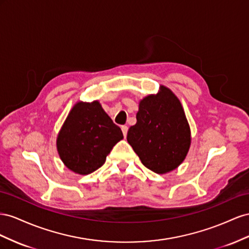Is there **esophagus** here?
Returning <instances> with one entry per match:
<instances>
[{"label": "esophagus", "instance_id": "1", "mask_svg": "<svg viewBox=\"0 0 249 249\" xmlns=\"http://www.w3.org/2000/svg\"><path fill=\"white\" fill-rule=\"evenodd\" d=\"M121 128H122V131H123L124 137H126V136H127V131H128V127H127L126 125H123L122 127H121Z\"/></svg>", "mask_w": 249, "mask_h": 249}]
</instances>
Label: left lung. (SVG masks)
<instances>
[{"label":"left lung","instance_id":"1","mask_svg":"<svg viewBox=\"0 0 249 249\" xmlns=\"http://www.w3.org/2000/svg\"><path fill=\"white\" fill-rule=\"evenodd\" d=\"M127 141L146 168L164 174L178 167L191 143L190 127L181 104L169 89L140 102L137 124L127 132Z\"/></svg>","mask_w":249,"mask_h":249}]
</instances>
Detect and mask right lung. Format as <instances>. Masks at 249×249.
<instances>
[{
	"label": "right lung",
	"instance_id": "obj_1",
	"mask_svg": "<svg viewBox=\"0 0 249 249\" xmlns=\"http://www.w3.org/2000/svg\"><path fill=\"white\" fill-rule=\"evenodd\" d=\"M122 139V130L98 101L79 102L62 126L57 149L63 164L75 173L85 175L103 166L112 147Z\"/></svg>",
	"mask_w": 249,
	"mask_h": 249
}]
</instances>
